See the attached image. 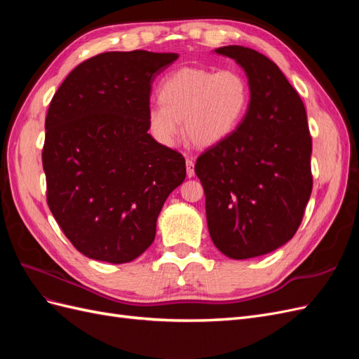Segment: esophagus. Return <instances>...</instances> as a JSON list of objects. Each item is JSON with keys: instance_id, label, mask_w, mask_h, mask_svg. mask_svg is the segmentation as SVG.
Listing matches in <instances>:
<instances>
[{"instance_id": "obj_1", "label": "esophagus", "mask_w": 359, "mask_h": 359, "mask_svg": "<svg viewBox=\"0 0 359 359\" xmlns=\"http://www.w3.org/2000/svg\"><path fill=\"white\" fill-rule=\"evenodd\" d=\"M186 169H187V177L189 178L194 177V163H193V160H190V158L186 160Z\"/></svg>"}]
</instances>
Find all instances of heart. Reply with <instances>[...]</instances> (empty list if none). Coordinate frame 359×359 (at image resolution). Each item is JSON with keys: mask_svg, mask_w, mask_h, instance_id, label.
Returning a JSON list of instances; mask_svg holds the SVG:
<instances>
[{"mask_svg": "<svg viewBox=\"0 0 359 359\" xmlns=\"http://www.w3.org/2000/svg\"><path fill=\"white\" fill-rule=\"evenodd\" d=\"M160 103L148 107L149 132L163 147H175L184 132L194 145L208 148L229 137L245 116L250 88L233 69L214 72L181 67L158 88Z\"/></svg>", "mask_w": 359, "mask_h": 359, "instance_id": "b5f03b06", "label": "heart"}]
</instances>
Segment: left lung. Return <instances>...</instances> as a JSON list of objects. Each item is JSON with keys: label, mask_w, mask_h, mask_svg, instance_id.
Instances as JSON below:
<instances>
[{"label": "left lung", "mask_w": 359, "mask_h": 359, "mask_svg": "<svg viewBox=\"0 0 359 359\" xmlns=\"http://www.w3.org/2000/svg\"><path fill=\"white\" fill-rule=\"evenodd\" d=\"M215 52L243 67L250 103L241 124L198 157L194 172L214 245L231 259H250L298 231L313 189L311 136L301 97L276 62L244 46Z\"/></svg>", "instance_id": "1"}]
</instances>
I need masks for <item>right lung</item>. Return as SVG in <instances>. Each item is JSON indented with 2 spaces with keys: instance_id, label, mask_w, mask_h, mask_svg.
Wrapping results in <instances>:
<instances>
[{
  "instance_id": "1",
  "label": "right lung",
  "mask_w": 359,
  "mask_h": 359,
  "mask_svg": "<svg viewBox=\"0 0 359 359\" xmlns=\"http://www.w3.org/2000/svg\"><path fill=\"white\" fill-rule=\"evenodd\" d=\"M178 53L104 52L81 62L53 95L41 160L48 205L86 257L126 264L156 238L186 160L148 133L151 85Z\"/></svg>"
}]
</instances>
